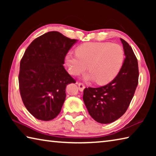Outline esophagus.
<instances>
[{"label": "esophagus", "mask_w": 156, "mask_h": 156, "mask_svg": "<svg viewBox=\"0 0 156 156\" xmlns=\"http://www.w3.org/2000/svg\"><path fill=\"white\" fill-rule=\"evenodd\" d=\"M78 88H79V90L80 91H83L84 88H85V86H84V84L83 83H78Z\"/></svg>", "instance_id": "1"}]
</instances>
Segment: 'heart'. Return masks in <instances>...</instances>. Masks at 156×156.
Masks as SVG:
<instances>
[{
	"label": "heart",
	"instance_id": "b5f03b06",
	"mask_svg": "<svg viewBox=\"0 0 156 156\" xmlns=\"http://www.w3.org/2000/svg\"><path fill=\"white\" fill-rule=\"evenodd\" d=\"M76 54L65 56L68 72L78 76L87 69L84 76L86 81L96 80L98 84H106L114 79L122 67L125 54L122 47L110 43H87L76 49Z\"/></svg>",
	"mask_w": 156,
	"mask_h": 156
}]
</instances>
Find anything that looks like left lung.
<instances>
[{
  "label": "left lung",
  "instance_id": "1",
  "mask_svg": "<svg viewBox=\"0 0 156 156\" xmlns=\"http://www.w3.org/2000/svg\"><path fill=\"white\" fill-rule=\"evenodd\" d=\"M125 58L117 76L106 85L84 89L83 101L96 122L109 124L120 118L128 109L138 83V60L133 49L120 38Z\"/></svg>",
  "mask_w": 156,
  "mask_h": 156
}]
</instances>
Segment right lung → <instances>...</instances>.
Returning <instances> with one entry per match:
<instances>
[{
	"label": "right lung",
	"mask_w": 156,
	"mask_h": 156,
	"mask_svg": "<svg viewBox=\"0 0 156 156\" xmlns=\"http://www.w3.org/2000/svg\"><path fill=\"white\" fill-rule=\"evenodd\" d=\"M77 41L49 31L26 49L20 64V93L28 112L37 119L53 120L61 111L66 87L75 83L63 66L65 58Z\"/></svg>",
	"instance_id": "1"
}]
</instances>
